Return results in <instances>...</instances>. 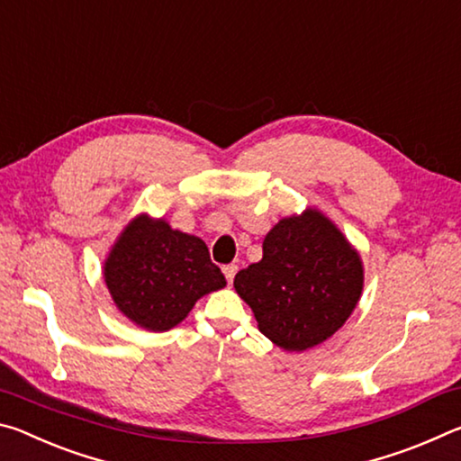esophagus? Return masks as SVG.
<instances>
[{"instance_id":"34e87169","label":"esophagus","mask_w":461,"mask_h":461,"mask_svg":"<svg viewBox=\"0 0 461 461\" xmlns=\"http://www.w3.org/2000/svg\"><path fill=\"white\" fill-rule=\"evenodd\" d=\"M237 266H235V263H230V266H224L222 267V274H224V277H226V282H232V280H235V276H237Z\"/></svg>"}]
</instances>
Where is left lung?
Wrapping results in <instances>:
<instances>
[{"label":"left lung","mask_w":461,"mask_h":461,"mask_svg":"<svg viewBox=\"0 0 461 461\" xmlns=\"http://www.w3.org/2000/svg\"><path fill=\"white\" fill-rule=\"evenodd\" d=\"M361 288L357 251L316 210L277 222L263 240V259L235 276L259 330L285 351L311 349L335 335Z\"/></svg>","instance_id":"8db88e82"}]
</instances>
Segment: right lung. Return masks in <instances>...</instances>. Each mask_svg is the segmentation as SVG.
Returning <instances> with one entry per match:
<instances>
[{"mask_svg":"<svg viewBox=\"0 0 461 461\" xmlns=\"http://www.w3.org/2000/svg\"><path fill=\"white\" fill-rule=\"evenodd\" d=\"M104 277L120 311L149 330L176 327L195 300L226 285L202 239L145 214L120 235Z\"/></svg>","mask_w":461,"mask_h":461,"instance_id":"1","label":"right lung"}]
</instances>
